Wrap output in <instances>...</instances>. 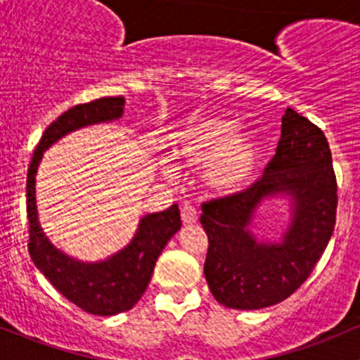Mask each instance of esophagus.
<instances>
[{
  "instance_id": "34e87169",
  "label": "esophagus",
  "mask_w": 360,
  "mask_h": 360,
  "mask_svg": "<svg viewBox=\"0 0 360 360\" xmlns=\"http://www.w3.org/2000/svg\"><path fill=\"white\" fill-rule=\"evenodd\" d=\"M181 219L184 224H195L198 221V210L190 202H184L181 207Z\"/></svg>"
}]
</instances>
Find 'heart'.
<instances>
[{
    "mask_svg": "<svg viewBox=\"0 0 360 360\" xmlns=\"http://www.w3.org/2000/svg\"><path fill=\"white\" fill-rule=\"evenodd\" d=\"M238 125L223 118L193 120L174 136V157L186 165H203L207 184L219 193H237L256 177L261 151ZM170 174V170H167Z\"/></svg>",
    "mask_w": 360,
    "mask_h": 360,
    "instance_id": "b5f03b06",
    "label": "heart"
}]
</instances>
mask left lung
Returning a JSON list of instances; mask_svg holds the SVG:
<instances>
[{"instance_id": "8db88e82", "label": "left lung", "mask_w": 360, "mask_h": 360, "mask_svg": "<svg viewBox=\"0 0 360 360\" xmlns=\"http://www.w3.org/2000/svg\"><path fill=\"white\" fill-rule=\"evenodd\" d=\"M281 132L261 179L240 193L202 203L209 238L205 281L216 301L235 310H257L291 296L335 231L338 186L324 132L291 108ZM275 194L292 197V224L278 245L257 243L248 224L259 203Z\"/></svg>"}]
</instances>
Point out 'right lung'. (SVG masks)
Here are the masks:
<instances>
[{
	"mask_svg": "<svg viewBox=\"0 0 360 360\" xmlns=\"http://www.w3.org/2000/svg\"><path fill=\"white\" fill-rule=\"evenodd\" d=\"M125 99L103 97L92 103L78 104L50 123L43 132L27 169V219L29 254L32 263L71 303L94 315L122 314L141 300L153 275L155 263L167 242L181 228L177 203L162 212L148 214L141 219L132 242L99 263H83L72 259L50 244L38 221L36 210V172L43 151L66 134L94 123L112 122L122 118Z\"/></svg>",
	"mask_w": 360,
	"mask_h": 360,
	"instance_id": "right-lung-1",
	"label": "right lung"
}]
</instances>
